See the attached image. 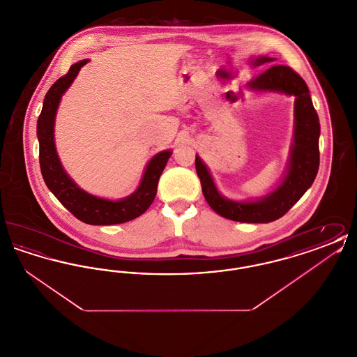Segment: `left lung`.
Wrapping results in <instances>:
<instances>
[{
	"instance_id": "left-lung-1",
	"label": "left lung",
	"mask_w": 357,
	"mask_h": 357,
	"mask_svg": "<svg viewBox=\"0 0 357 357\" xmlns=\"http://www.w3.org/2000/svg\"><path fill=\"white\" fill-rule=\"evenodd\" d=\"M272 57H257L252 66L272 63ZM249 86L255 91H272L296 96L294 142L291 144L287 174L281 185L266 197L255 202H236L222 197L201 158L195 156V169L201 179L202 192L208 206L221 217L245 223H268L285 215L309 187L320 165L319 136L320 121L312 104L309 89L303 77L288 66H272L255 77Z\"/></svg>"
}]
</instances>
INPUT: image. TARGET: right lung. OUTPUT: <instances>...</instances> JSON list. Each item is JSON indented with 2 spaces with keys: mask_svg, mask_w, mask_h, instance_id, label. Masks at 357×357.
I'll return each instance as SVG.
<instances>
[{
  "mask_svg": "<svg viewBox=\"0 0 357 357\" xmlns=\"http://www.w3.org/2000/svg\"><path fill=\"white\" fill-rule=\"evenodd\" d=\"M89 60H82L69 68L45 95L43 111L37 120V137L40 143V169L45 185L53 195L77 220L88 225H116L135 220L153 204L158 182L165 170L171 151L156 153L146 166L142 182L130 197L109 201L88 194L77 186L64 171L54 147V118L61 96L73 83L79 70Z\"/></svg>",
  "mask_w": 357,
  "mask_h": 357,
  "instance_id": "add662e5",
  "label": "right lung"
}]
</instances>
